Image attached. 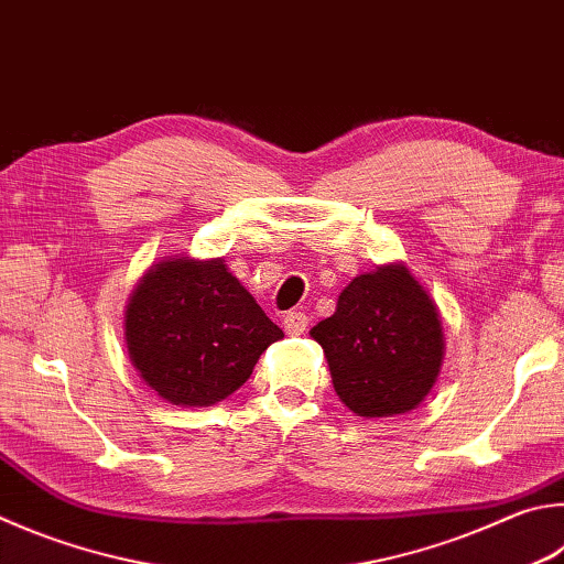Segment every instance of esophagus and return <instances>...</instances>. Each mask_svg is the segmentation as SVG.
Returning <instances> with one entry per match:
<instances>
[{
  "label": "esophagus",
  "instance_id": "esophagus-1",
  "mask_svg": "<svg viewBox=\"0 0 564 564\" xmlns=\"http://www.w3.org/2000/svg\"><path fill=\"white\" fill-rule=\"evenodd\" d=\"M283 327L289 335H303L305 327H308V315L301 311H291L283 315Z\"/></svg>",
  "mask_w": 564,
  "mask_h": 564
}]
</instances>
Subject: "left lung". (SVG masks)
<instances>
[{"mask_svg":"<svg viewBox=\"0 0 564 564\" xmlns=\"http://www.w3.org/2000/svg\"><path fill=\"white\" fill-rule=\"evenodd\" d=\"M311 337L323 347L337 397L357 416L422 404L444 357L436 305L402 263L352 279Z\"/></svg>","mask_w":564,"mask_h":564,"instance_id":"left-lung-1","label":"left lung"}]
</instances>
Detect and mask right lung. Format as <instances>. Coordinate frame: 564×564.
Instances as JSON below:
<instances>
[{"label":"right lung","mask_w":564,"mask_h":564,"mask_svg":"<svg viewBox=\"0 0 564 564\" xmlns=\"http://www.w3.org/2000/svg\"><path fill=\"white\" fill-rule=\"evenodd\" d=\"M281 337L224 259L152 265L126 311L132 365L177 406H209L237 392Z\"/></svg>","instance_id":"obj_1"}]
</instances>
